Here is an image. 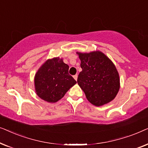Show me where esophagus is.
<instances>
[{
  "instance_id": "1",
  "label": "esophagus",
  "mask_w": 148,
  "mask_h": 148,
  "mask_svg": "<svg viewBox=\"0 0 148 148\" xmlns=\"http://www.w3.org/2000/svg\"><path fill=\"white\" fill-rule=\"evenodd\" d=\"M77 77H78L77 75H75L73 76V78L77 81Z\"/></svg>"
}]
</instances>
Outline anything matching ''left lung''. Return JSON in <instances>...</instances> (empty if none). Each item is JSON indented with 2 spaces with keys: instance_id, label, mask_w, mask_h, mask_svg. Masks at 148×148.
<instances>
[{
  "instance_id": "obj_1",
  "label": "left lung",
  "mask_w": 148,
  "mask_h": 148,
  "mask_svg": "<svg viewBox=\"0 0 148 148\" xmlns=\"http://www.w3.org/2000/svg\"><path fill=\"white\" fill-rule=\"evenodd\" d=\"M82 71L77 84L91 104L101 106L114 100L120 89V77L112 60L102 52H77Z\"/></svg>"
}]
</instances>
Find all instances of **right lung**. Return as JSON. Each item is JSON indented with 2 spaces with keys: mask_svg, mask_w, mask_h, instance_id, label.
<instances>
[{
  "mask_svg": "<svg viewBox=\"0 0 148 148\" xmlns=\"http://www.w3.org/2000/svg\"><path fill=\"white\" fill-rule=\"evenodd\" d=\"M69 68L68 64L59 57L46 60L34 77V87L38 96L50 103L60 100L77 84L69 74Z\"/></svg>",
  "mask_w": 148,
  "mask_h": 148,
  "instance_id": "add662e5",
  "label": "right lung"
}]
</instances>
